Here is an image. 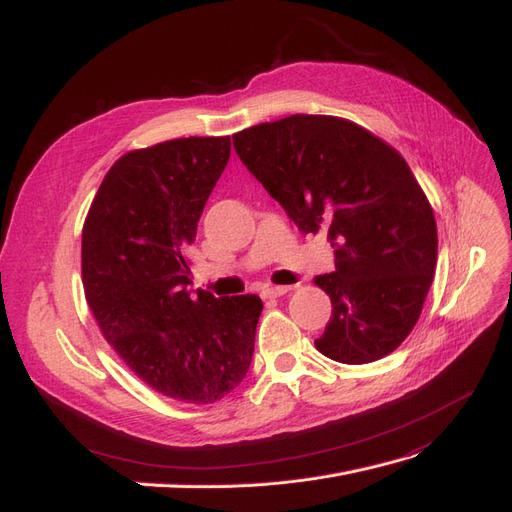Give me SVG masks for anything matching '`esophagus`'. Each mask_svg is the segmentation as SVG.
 <instances>
[{
  "instance_id": "1",
  "label": "esophagus",
  "mask_w": 512,
  "mask_h": 512,
  "mask_svg": "<svg viewBox=\"0 0 512 512\" xmlns=\"http://www.w3.org/2000/svg\"><path fill=\"white\" fill-rule=\"evenodd\" d=\"M291 289L293 287H266L261 293H263V298H280V295L289 293Z\"/></svg>"
}]
</instances>
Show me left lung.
Instances as JSON below:
<instances>
[{
    "instance_id": "8db88e82",
    "label": "left lung",
    "mask_w": 512,
    "mask_h": 512,
    "mask_svg": "<svg viewBox=\"0 0 512 512\" xmlns=\"http://www.w3.org/2000/svg\"><path fill=\"white\" fill-rule=\"evenodd\" d=\"M234 148L302 234L325 232L334 246L336 270L315 278L334 308L319 353L370 364L398 349L438 259L432 206L400 153L325 114L238 131Z\"/></svg>"
}]
</instances>
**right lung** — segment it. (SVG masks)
Wrapping results in <instances>:
<instances>
[{"instance_id": "obj_1", "label": "right lung", "mask_w": 512, "mask_h": 512, "mask_svg": "<svg viewBox=\"0 0 512 512\" xmlns=\"http://www.w3.org/2000/svg\"><path fill=\"white\" fill-rule=\"evenodd\" d=\"M229 151V136H191L123 155L82 229V283L104 338L148 387L187 404L244 381L263 308L253 293L189 287L187 249Z\"/></svg>"}]
</instances>
